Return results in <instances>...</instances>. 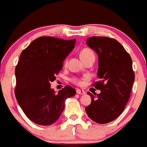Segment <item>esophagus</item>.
I'll return each mask as SVG.
<instances>
[{
  "mask_svg": "<svg viewBox=\"0 0 147 147\" xmlns=\"http://www.w3.org/2000/svg\"><path fill=\"white\" fill-rule=\"evenodd\" d=\"M76 93L79 94H85V92L84 90H82V89H76Z\"/></svg>",
  "mask_w": 147,
  "mask_h": 147,
  "instance_id": "1",
  "label": "esophagus"
}]
</instances>
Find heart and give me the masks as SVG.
I'll use <instances>...</instances> for the list:
<instances>
[{
	"label": "heart",
	"instance_id": "heart-1",
	"mask_svg": "<svg viewBox=\"0 0 147 147\" xmlns=\"http://www.w3.org/2000/svg\"><path fill=\"white\" fill-rule=\"evenodd\" d=\"M80 56L82 60H85L86 59V58H92V57L95 58V55H94V52L89 48L83 49V50L81 51ZM71 81H72L73 83L76 84H82V81H81V79H78V78H73V79H71Z\"/></svg>",
	"mask_w": 147,
	"mask_h": 147
}]
</instances>
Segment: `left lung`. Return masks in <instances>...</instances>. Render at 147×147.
<instances>
[{
    "label": "left lung",
    "instance_id": "8db88e82",
    "mask_svg": "<svg viewBox=\"0 0 147 147\" xmlns=\"http://www.w3.org/2000/svg\"><path fill=\"white\" fill-rule=\"evenodd\" d=\"M86 45L97 53L99 59L97 76L100 81L93 86L101 92L97 97L88 92L92 102L85 108L94 122L110 123L123 113L129 100L135 79L132 60L116 40L109 37H92Z\"/></svg>",
    "mask_w": 147,
    "mask_h": 147
}]
</instances>
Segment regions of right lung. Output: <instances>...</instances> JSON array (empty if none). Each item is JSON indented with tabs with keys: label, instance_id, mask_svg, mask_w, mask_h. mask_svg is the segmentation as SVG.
Wrapping results in <instances>:
<instances>
[{
	"label": "right lung",
	"instance_id": "obj_1",
	"mask_svg": "<svg viewBox=\"0 0 147 147\" xmlns=\"http://www.w3.org/2000/svg\"><path fill=\"white\" fill-rule=\"evenodd\" d=\"M75 44L76 39L41 37L21 54L15 69V96L27 118L38 125H49L58 121L65 100L76 94V90L69 86L58 93L50 87Z\"/></svg>",
	"mask_w": 147,
	"mask_h": 147
}]
</instances>
